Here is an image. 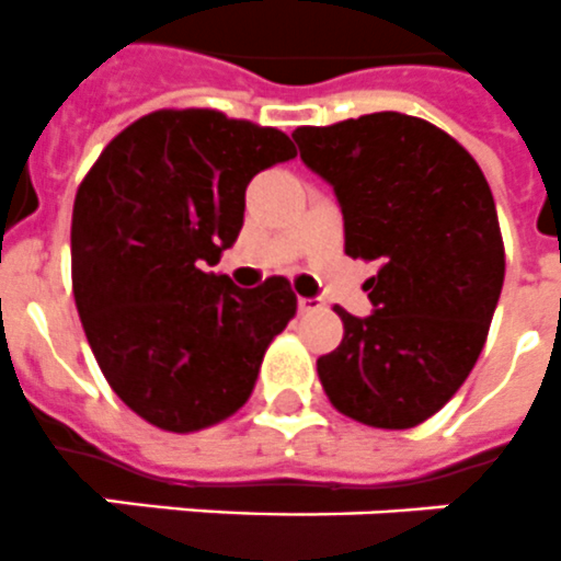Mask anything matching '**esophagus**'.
<instances>
[{
  "label": "esophagus",
  "instance_id": "34e87169",
  "mask_svg": "<svg viewBox=\"0 0 561 561\" xmlns=\"http://www.w3.org/2000/svg\"><path fill=\"white\" fill-rule=\"evenodd\" d=\"M322 299L320 296H299V313H317L322 311Z\"/></svg>",
  "mask_w": 561,
  "mask_h": 561
}]
</instances>
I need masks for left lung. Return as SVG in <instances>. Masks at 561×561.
Segmentation results:
<instances>
[{"label":"left lung","instance_id":"1","mask_svg":"<svg viewBox=\"0 0 561 561\" xmlns=\"http://www.w3.org/2000/svg\"><path fill=\"white\" fill-rule=\"evenodd\" d=\"M302 161L334 186L345 253L377 262L375 313L336 305L343 343L317 359L336 412L412 430L470 377L504 285L493 193L467 149L435 123L375 112L294 131Z\"/></svg>","mask_w":561,"mask_h":561}]
</instances>
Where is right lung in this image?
<instances>
[{
	"instance_id": "obj_1",
	"label": "right lung",
	"mask_w": 561,
	"mask_h": 561,
	"mask_svg": "<svg viewBox=\"0 0 561 561\" xmlns=\"http://www.w3.org/2000/svg\"><path fill=\"white\" fill-rule=\"evenodd\" d=\"M290 158L273 126L158 108L108 140L77 186V313L112 391L158 430L186 435L239 412L294 320L285 276L248 290L204 271L239 236L250 178Z\"/></svg>"
}]
</instances>
